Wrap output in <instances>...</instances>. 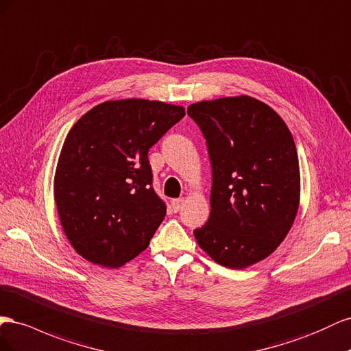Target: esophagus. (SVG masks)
Wrapping results in <instances>:
<instances>
[{"label": "esophagus", "mask_w": 351, "mask_h": 351, "mask_svg": "<svg viewBox=\"0 0 351 351\" xmlns=\"http://www.w3.org/2000/svg\"><path fill=\"white\" fill-rule=\"evenodd\" d=\"M184 203H185V199L184 198H176V199H172V210L173 212L176 213V212H179V210H181L182 207H184Z\"/></svg>", "instance_id": "1"}]
</instances>
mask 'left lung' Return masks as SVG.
Masks as SVG:
<instances>
[{"label":"left lung","instance_id":"1","mask_svg":"<svg viewBox=\"0 0 351 351\" xmlns=\"http://www.w3.org/2000/svg\"><path fill=\"white\" fill-rule=\"evenodd\" d=\"M202 129L212 163L207 223L194 231L216 263L244 269L272 254L300 204L294 139L274 108L239 95L186 110Z\"/></svg>","mask_w":351,"mask_h":351}]
</instances>
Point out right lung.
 Wrapping results in <instances>:
<instances>
[{
  "instance_id": "right-lung-1",
  "label": "right lung",
  "mask_w": 351,
  "mask_h": 351,
  "mask_svg": "<svg viewBox=\"0 0 351 351\" xmlns=\"http://www.w3.org/2000/svg\"><path fill=\"white\" fill-rule=\"evenodd\" d=\"M185 108L143 98L104 101L70 129L54 176L63 231L79 256L119 267L143 253L166 216L148 149Z\"/></svg>"
}]
</instances>
